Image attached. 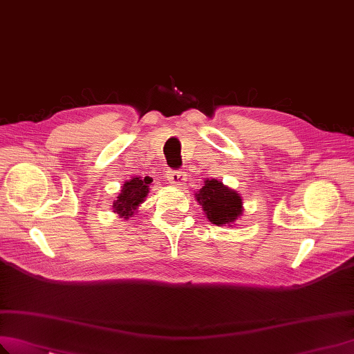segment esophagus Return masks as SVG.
I'll list each match as a JSON object with an SVG mask.
<instances>
[{
  "mask_svg": "<svg viewBox=\"0 0 354 354\" xmlns=\"http://www.w3.org/2000/svg\"><path fill=\"white\" fill-rule=\"evenodd\" d=\"M169 180H170V184H174V185H176V187H183V185H185V183H187V174L185 171H183V170H176V171H170L169 174Z\"/></svg>",
  "mask_w": 354,
  "mask_h": 354,
  "instance_id": "1",
  "label": "esophagus"
}]
</instances>
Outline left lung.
Wrapping results in <instances>:
<instances>
[{"instance_id":"left-lung-1","label":"left lung","mask_w":354,"mask_h":354,"mask_svg":"<svg viewBox=\"0 0 354 354\" xmlns=\"http://www.w3.org/2000/svg\"><path fill=\"white\" fill-rule=\"evenodd\" d=\"M203 207L206 218L218 227L236 225L243 215V201L236 189L222 184L218 179H205L203 187L194 194Z\"/></svg>"}]
</instances>
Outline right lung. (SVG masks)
Listing matches in <instances>:
<instances>
[{
	"label": "right lung",
	"mask_w": 354,
	"mask_h": 354,
	"mask_svg": "<svg viewBox=\"0 0 354 354\" xmlns=\"http://www.w3.org/2000/svg\"><path fill=\"white\" fill-rule=\"evenodd\" d=\"M153 178L133 176L121 185L120 193L113 203V212L120 218L129 221L139 212V206L144 203L149 193V185Z\"/></svg>",
	"instance_id": "obj_1"
}]
</instances>
